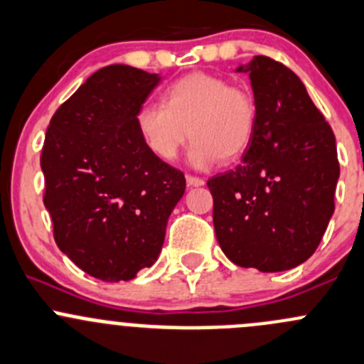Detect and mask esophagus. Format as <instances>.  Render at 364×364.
<instances>
[{"label":"esophagus","mask_w":364,"mask_h":364,"mask_svg":"<svg viewBox=\"0 0 364 364\" xmlns=\"http://www.w3.org/2000/svg\"><path fill=\"white\" fill-rule=\"evenodd\" d=\"M186 181H187V186H189V187H200V186H203V183H205L203 178L193 177V175H187Z\"/></svg>","instance_id":"34e87169"}]
</instances>
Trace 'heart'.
I'll list each match as a JSON object with an SVG mask.
<instances>
[{"instance_id": "b5f03b06", "label": "heart", "mask_w": 364, "mask_h": 364, "mask_svg": "<svg viewBox=\"0 0 364 364\" xmlns=\"http://www.w3.org/2000/svg\"><path fill=\"white\" fill-rule=\"evenodd\" d=\"M136 127L163 161H173L187 138L194 139L191 164L208 168L246 152L257 127V100L250 90L219 75L193 72L164 90L163 104H143Z\"/></svg>"}]
</instances>
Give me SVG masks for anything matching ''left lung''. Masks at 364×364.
<instances>
[{
  "label": "left lung",
  "mask_w": 364,
  "mask_h": 364,
  "mask_svg": "<svg viewBox=\"0 0 364 364\" xmlns=\"http://www.w3.org/2000/svg\"><path fill=\"white\" fill-rule=\"evenodd\" d=\"M239 70L250 72L257 127L242 163L207 182L215 237L240 267L287 271L315 253L334 212L336 141L289 67L255 56Z\"/></svg>",
  "instance_id": "obj_1"
}]
</instances>
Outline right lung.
<instances>
[{
  "label": "right lung",
  "mask_w": 364,
  "mask_h": 364,
  "mask_svg": "<svg viewBox=\"0 0 364 364\" xmlns=\"http://www.w3.org/2000/svg\"><path fill=\"white\" fill-rule=\"evenodd\" d=\"M161 77L129 65L90 75L56 109L42 146L44 205L56 246L86 274L129 282L157 260L171 210L186 191L136 114Z\"/></svg>",
  "instance_id": "right-lung-1"
}]
</instances>
